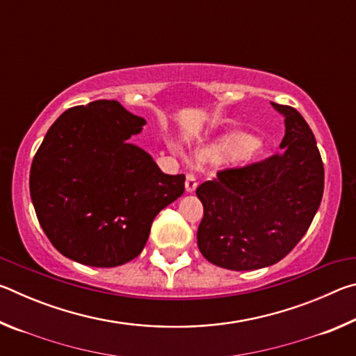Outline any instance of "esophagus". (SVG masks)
Listing matches in <instances>:
<instances>
[{
	"label": "esophagus",
	"instance_id": "obj_1",
	"mask_svg": "<svg viewBox=\"0 0 356 356\" xmlns=\"http://www.w3.org/2000/svg\"><path fill=\"white\" fill-rule=\"evenodd\" d=\"M197 186V179L195 174H186V179H185V190L186 193H193L196 190Z\"/></svg>",
	"mask_w": 356,
	"mask_h": 356
}]
</instances>
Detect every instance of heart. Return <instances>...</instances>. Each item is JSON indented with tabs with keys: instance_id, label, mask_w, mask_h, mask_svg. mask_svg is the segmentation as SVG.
I'll list each match as a JSON object with an SVG mask.
<instances>
[{
	"instance_id": "b5f03b06",
	"label": "heart",
	"mask_w": 356,
	"mask_h": 356,
	"mask_svg": "<svg viewBox=\"0 0 356 356\" xmlns=\"http://www.w3.org/2000/svg\"><path fill=\"white\" fill-rule=\"evenodd\" d=\"M262 152L264 143L259 138L234 130L197 150L196 159L200 161H222L229 159L231 165L243 168L256 163Z\"/></svg>"
}]
</instances>
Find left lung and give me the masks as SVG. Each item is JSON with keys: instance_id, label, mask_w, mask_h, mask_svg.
<instances>
[{"instance_id": "8db88e82", "label": "left lung", "mask_w": 356, "mask_h": 356, "mask_svg": "<svg viewBox=\"0 0 356 356\" xmlns=\"http://www.w3.org/2000/svg\"><path fill=\"white\" fill-rule=\"evenodd\" d=\"M272 106L284 118L281 154L220 171L196 190L204 206L200 251L209 262L236 272L268 267L287 256L308 231L323 195V163L309 125L295 108Z\"/></svg>"}]
</instances>
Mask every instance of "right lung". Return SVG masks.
I'll list each match as a JSON object with an SVG mask.
<instances>
[{"mask_svg": "<svg viewBox=\"0 0 356 356\" xmlns=\"http://www.w3.org/2000/svg\"><path fill=\"white\" fill-rule=\"evenodd\" d=\"M146 119L116 100L64 111L48 129L29 172L42 229L63 256L118 267L143 251L160 210L185 190V176L161 172L129 140Z\"/></svg>", "mask_w": 356, "mask_h": 356, "instance_id": "right-lung-1", "label": "right lung"}]
</instances>
